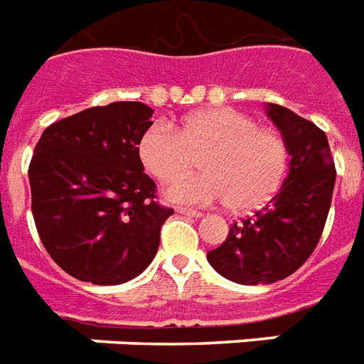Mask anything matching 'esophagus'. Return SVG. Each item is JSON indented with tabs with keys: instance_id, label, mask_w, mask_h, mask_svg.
Masks as SVG:
<instances>
[{
	"instance_id": "34e87169",
	"label": "esophagus",
	"mask_w": 364,
	"mask_h": 364,
	"mask_svg": "<svg viewBox=\"0 0 364 364\" xmlns=\"http://www.w3.org/2000/svg\"><path fill=\"white\" fill-rule=\"evenodd\" d=\"M176 212H178V214H182V216H186V218H200L203 216V214H200L199 210H191V208H176Z\"/></svg>"
}]
</instances>
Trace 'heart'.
Wrapping results in <instances>:
<instances>
[{"label":"heart","mask_w":364,"mask_h":364,"mask_svg":"<svg viewBox=\"0 0 364 364\" xmlns=\"http://www.w3.org/2000/svg\"><path fill=\"white\" fill-rule=\"evenodd\" d=\"M141 161L154 178L171 182L203 156L205 173L176 180L165 197L176 205L229 200L235 210L257 208L274 196L287 168L286 142L272 129L235 109H206L188 116L176 132L154 124L139 144Z\"/></svg>","instance_id":"b5f03b06"}]
</instances>
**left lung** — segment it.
Wrapping results in <instances>:
<instances>
[{"label": "left lung", "mask_w": 364, "mask_h": 364, "mask_svg": "<svg viewBox=\"0 0 364 364\" xmlns=\"http://www.w3.org/2000/svg\"><path fill=\"white\" fill-rule=\"evenodd\" d=\"M264 109L291 156L289 173L263 210L231 223L225 242L206 254L218 274L242 286L284 280L312 255L336 180L329 141L316 124L280 105Z\"/></svg>", "instance_id": "8db88e82"}]
</instances>
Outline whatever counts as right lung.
<instances>
[{
    "instance_id": "right-lung-1",
    "label": "right lung",
    "mask_w": 364,
    "mask_h": 364,
    "mask_svg": "<svg viewBox=\"0 0 364 364\" xmlns=\"http://www.w3.org/2000/svg\"><path fill=\"white\" fill-rule=\"evenodd\" d=\"M152 114L141 101L92 107L46 127L35 146L28 176L37 232L77 280L118 286L158 254L173 208L154 200L156 182L139 156Z\"/></svg>"
}]
</instances>
